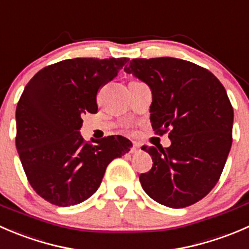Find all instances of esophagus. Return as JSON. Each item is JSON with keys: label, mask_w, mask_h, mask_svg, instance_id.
<instances>
[{"label": "esophagus", "mask_w": 249, "mask_h": 249, "mask_svg": "<svg viewBox=\"0 0 249 249\" xmlns=\"http://www.w3.org/2000/svg\"><path fill=\"white\" fill-rule=\"evenodd\" d=\"M139 150H140V144H139V143H134V145H132V148H131V150H130V152L134 154V153H137Z\"/></svg>", "instance_id": "esophagus-1"}]
</instances>
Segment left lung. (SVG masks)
Here are the masks:
<instances>
[{
  "label": "left lung",
  "mask_w": 249,
  "mask_h": 249,
  "mask_svg": "<svg viewBox=\"0 0 249 249\" xmlns=\"http://www.w3.org/2000/svg\"><path fill=\"white\" fill-rule=\"evenodd\" d=\"M126 73L150 88V123L170 131L171 145L142 149L153 159L141 173L143 190L154 201L183 208L205 197L222 175L232 143L233 109L222 83L208 70L175 57L134 59Z\"/></svg>",
  "instance_id": "obj_1"
}]
</instances>
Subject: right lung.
Returning <instances> with one entry per match:
<instances>
[{
	"label": "right lung",
	"instance_id": "right-lung-1",
	"mask_svg": "<svg viewBox=\"0 0 249 249\" xmlns=\"http://www.w3.org/2000/svg\"><path fill=\"white\" fill-rule=\"evenodd\" d=\"M129 61L76 57L44 67L27 83L17 106L16 144L35 192L67 207L89 199L113 159L130 150L123 136L83 140L85 113H96L100 88Z\"/></svg>",
	"mask_w": 249,
	"mask_h": 249
}]
</instances>
